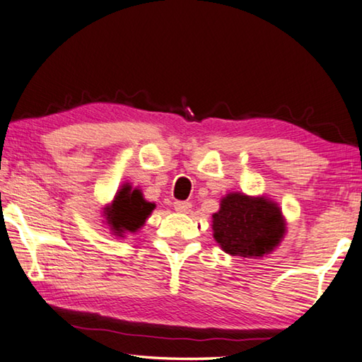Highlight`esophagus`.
<instances>
[{
  "label": "esophagus",
  "mask_w": 362,
  "mask_h": 362,
  "mask_svg": "<svg viewBox=\"0 0 362 362\" xmlns=\"http://www.w3.org/2000/svg\"><path fill=\"white\" fill-rule=\"evenodd\" d=\"M191 207H193V205H191V202H185V201L174 202V209L179 211V214H189Z\"/></svg>",
  "instance_id": "1"
}]
</instances>
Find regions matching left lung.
<instances>
[{
    "label": "left lung",
    "mask_w": 362,
    "mask_h": 362,
    "mask_svg": "<svg viewBox=\"0 0 362 362\" xmlns=\"http://www.w3.org/2000/svg\"><path fill=\"white\" fill-rule=\"evenodd\" d=\"M211 229L215 242L229 256L262 259L284 240L287 221L279 204L270 197L232 191L211 215Z\"/></svg>",
    "instance_id": "left-lung-1"
}]
</instances>
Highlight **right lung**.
<instances>
[{"instance_id":"1","label":"right lung","mask_w":362,"mask_h":362,"mask_svg":"<svg viewBox=\"0 0 362 362\" xmlns=\"http://www.w3.org/2000/svg\"><path fill=\"white\" fill-rule=\"evenodd\" d=\"M155 207H157L155 202L146 199L143 189L138 187L133 188L129 182H125L116 191L112 201L102 209L103 224L110 229L111 235L127 238L143 229Z\"/></svg>"}]
</instances>
